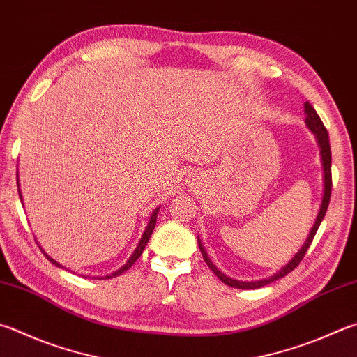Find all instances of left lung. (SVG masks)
<instances>
[{
  "label": "left lung",
  "mask_w": 357,
  "mask_h": 357,
  "mask_svg": "<svg viewBox=\"0 0 357 357\" xmlns=\"http://www.w3.org/2000/svg\"><path fill=\"white\" fill-rule=\"evenodd\" d=\"M304 112H306V125L309 126L310 131H312L315 134L317 137V142H319V146H320V154H321V162H323V174H325V192H323V201H321V207H320V212L319 215H317V220H315V225L314 228L310 229V234L307 237L306 243L303 245V248L296 252L295 257L291 259V261L286 265V267L281 268L280 271H278L276 275L270 276L268 280H262V281H252V282H243V281H236V280H231V278L225 276L222 271H220L215 265H213L211 262L209 256L206 255V251L203 246H201V243L198 242L199 245V250H201V255H203V259L204 262L207 264V267H209L213 273L217 275V278L222 282H225L226 286L229 287H236V289H259V287H264L267 286V284L273 282V281H278L281 280V278H284L286 275H289L290 271H294L298 265H300V262L303 261L304 255H306V251L309 250L310 243H312L314 237L317 234V231H319V226L321 223V220L325 218V213L328 211V204H329V199H331V189H333V176H331V146H329V135H328V131L325 125H323L321 119L319 116V114L315 112V109L309 105V102H306L304 105Z\"/></svg>",
  "instance_id": "left-lung-1"
}]
</instances>
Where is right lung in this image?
I'll list each match as a JSON object with an SVG mask.
<instances>
[{"instance_id": "obj_1", "label": "right lung", "mask_w": 357, "mask_h": 357, "mask_svg": "<svg viewBox=\"0 0 357 357\" xmlns=\"http://www.w3.org/2000/svg\"><path fill=\"white\" fill-rule=\"evenodd\" d=\"M22 197V195H20ZM158 211L159 209H156L153 212V215H151V218H150V223H148V226H146V229H145V232H144V236H142V238H140V242H139V245H137V248H135V251L132 252V256L129 257V261L123 265V267L120 268V270H116L115 273H112V275H109V276H106V278H114V276H119V275H121L123 271H126V270H129L132 267V264L137 261V259L140 257V255L142 252H144V250H145V245L148 243V241H150V237H151V234H153V229H154V226H156V220H158ZM51 262H53L54 265H57V267H61L59 264H57L56 261H53V259L51 257H48ZM100 280V278H98Z\"/></svg>"}]
</instances>
